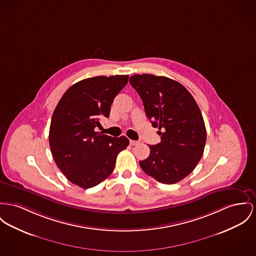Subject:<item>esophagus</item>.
Returning a JSON list of instances; mask_svg holds the SVG:
<instances>
[{
	"instance_id": "34e87169",
	"label": "esophagus",
	"mask_w": 256,
	"mask_h": 256,
	"mask_svg": "<svg viewBox=\"0 0 256 256\" xmlns=\"http://www.w3.org/2000/svg\"><path fill=\"white\" fill-rule=\"evenodd\" d=\"M130 144H131V146H136V144H138V140H130Z\"/></svg>"
}]
</instances>
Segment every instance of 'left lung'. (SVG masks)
<instances>
[{"label": "left lung", "mask_w": 256, "mask_h": 256, "mask_svg": "<svg viewBox=\"0 0 256 256\" xmlns=\"http://www.w3.org/2000/svg\"><path fill=\"white\" fill-rule=\"evenodd\" d=\"M129 82L161 136L140 166L161 184H176L195 169L204 152L206 132L201 110L188 89L169 78L134 74Z\"/></svg>", "instance_id": "1"}]
</instances>
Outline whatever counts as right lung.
Masks as SVG:
<instances>
[{
  "instance_id": "1",
  "label": "right lung",
  "mask_w": 256,
  "mask_h": 256,
  "mask_svg": "<svg viewBox=\"0 0 256 256\" xmlns=\"http://www.w3.org/2000/svg\"><path fill=\"white\" fill-rule=\"evenodd\" d=\"M129 76H95L70 86L54 110L50 128L53 159L68 180L80 188H94L114 169L116 157L129 144L126 136L95 132L100 120L110 116L116 96Z\"/></svg>"
}]
</instances>
